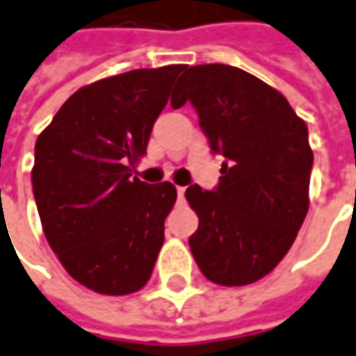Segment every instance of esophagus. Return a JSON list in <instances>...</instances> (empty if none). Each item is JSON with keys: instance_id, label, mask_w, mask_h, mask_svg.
Instances as JSON below:
<instances>
[{"instance_id": "esophagus-1", "label": "esophagus", "mask_w": 356, "mask_h": 356, "mask_svg": "<svg viewBox=\"0 0 356 356\" xmlns=\"http://www.w3.org/2000/svg\"><path fill=\"white\" fill-rule=\"evenodd\" d=\"M183 195H185V187H177V197H179V201H183Z\"/></svg>"}]
</instances>
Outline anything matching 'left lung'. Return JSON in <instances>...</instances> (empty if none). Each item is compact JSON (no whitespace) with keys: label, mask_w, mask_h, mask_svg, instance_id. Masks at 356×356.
Segmentation results:
<instances>
[{"label":"left lung","mask_w":356,"mask_h":356,"mask_svg":"<svg viewBox=\"0 0 356 356\" xmlns=\"http://www.w3.org/2000/svg\"><path fill=\"white\" fill-rule=\"evenodd\" d=\"M183 70L171 106L189 100L211 149L227 159L215 191H185L199 216L191 252L207 280L248 286L282 262L307 215V126L284 94L242 68L216 63Z\"/></svg>","instance_id":"1"}]
</instances>
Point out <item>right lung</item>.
<instances>
[{"label":"right lung","instance_id":"right-lung-1","mask_svg":"<svg viewBox=\"0 0 356 356\" xmlns=\"http://www.w3.org/2000/svg\"><path fill=\"white\" fill-rule=\"evenodd\" d=\"M185 65L138 68L86 84L39 134L31 169L43 232L84 288L128 296L152 277L177 201L169 183L131 175L169 86Z\"/></svg>","mask_w":356,"mask_h":356}]
</instances>
